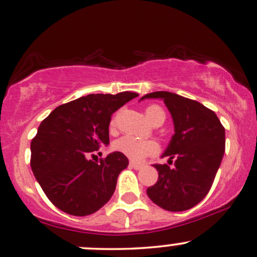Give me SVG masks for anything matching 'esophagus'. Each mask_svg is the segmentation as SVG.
<instances>
[{
	"mask_svg": "<svg viewBox=\"0 0 257 257\" xmlns=\"http://www.w3.org/2000/svg\"><path fill=\"white\" fill-rule=\"evenodd\" d=\"M142 164H138V163H135V162H131V168H133L134 170H140V169H142Z\"/></svg>",
	"mask_w": 257,
	"mask_h": 257,
	"instance_id": "obj_1",
	"label": "esophagus"
}]
</instances>
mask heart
<instances>
[{"instance_id":"1","label":"heart","mask_w":257,"mask_h":257,"mask_svg":"<svg viewBox=\"0 0 257 257\" xmlns=\"http://www.w3.org/2000/svg\"><path fill=\"white\" fill-rule=\"evenodd\" d=\"M146 117L150 122H156L158 119H165V112L158 105H150L145 110ZM111 124H113V120ZM113 150L117 152L124 154L129 159L134 162H140L145 157L154 154L158 151V145L152 140H144L137 138L134 135H124V137L117 139L113 142Z\"/></svg>"}]
</instances>
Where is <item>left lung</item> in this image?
Segmentation results:
<instances>
[{
	"instance_id": "1",
	"label": "left lung",
	"mask_w": 257,
	"mask_h": 257,
	"mask_svg": "<svg viewBox=\"0 0 257 257\" xmlns=\"http://www.w3.org/2000/svg\"><path fill=\"white\" fill-rule=\"evenodd\" d=\"M144 99H162L171 113L175 134L162 157L174 166L156 164L157 183L147 189L156 205L170 212L187 211L203 200L217 175L225 152V129L205 105L171 92L160 91Z\"/></svg>"
}]
</instances>
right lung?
I'll return each mask as SVG.
<instances>
[{
	"label": "right lung",
	"mask_w": 257,
	"mask_h": 257,
	"mask_svg": "<svg viewBox=\"0 0 257 257\" xmlns=\"http://www.w3.org/2000/svg\"><path fill=\"white\" fill-rule=\"evenodd\" d=\"M138 95L88 94L60 105L40 123L31 142V168L45 195L61 211L83 217L111 199L128 158L112 152L98 163L88 156L109 145L111 115Z\"/></svg>",
	"instance_id": "right-lung-1"
}]
</instances>
